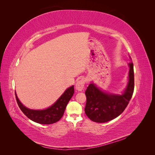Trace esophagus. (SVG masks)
Instances as JSON below:
<instances>
[{
    "instance_id": "34e87169",
    "label": "esophagus",
    "mask_w": 155,
    "mask_h": 155,
    "mask_svg": "<svg viewBox=\"0 0 155 155\" xmlns=\"http://www.w3.org/2000/svg\"><path fill=\"white\" fill-rule=\"evenodd\" d=\"M85 83H86V79L84 78H82L78 80L77 83H76L75 88L77 91H82L83 90Z\"/></svg>"
}]
</instances>
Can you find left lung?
Segmentation results:
<instances>
[{
  "instance_id": "8db88e82",
  "label": "left lung",
  "mask_w": 155,
  "mask_h": 155,
  "mask_svg": "<svg viewBox=\"0 0 155 155\" xmlns=\"http://www.w3.org/2000/svg\"><path fill=\"white\" fill-rule=\"evenodd\" d=\"M128 65V83L122 95L105 93L93 83L88 85L85 91L87 103L84 111L91 120L106 123L119 116L126 108L133 96L134 87L133 63L131 62Z\"/></svg>"
}]
</instances>
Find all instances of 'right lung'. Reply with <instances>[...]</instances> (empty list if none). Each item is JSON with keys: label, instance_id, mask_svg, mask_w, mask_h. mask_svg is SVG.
<instances>
[{"label": "right lung", "instance_id": "right-lung-1", "mask_svg": "<svg viewBox=\"0 0 155 155\" xmlns=\"http://www.w3.org/2000/svg\"><path fill=\"white\" fill-rule=\"evenodd\" d=\"M74 86L67 88L57 102L45 110H31L23 106L15 93L16 99L19 108L26 116L32 121L42 124H51L61 119L63 116L66 107L74 94Z\"/></svg>", "mask_w": 155, "mask_h": 155}]
</instances>
